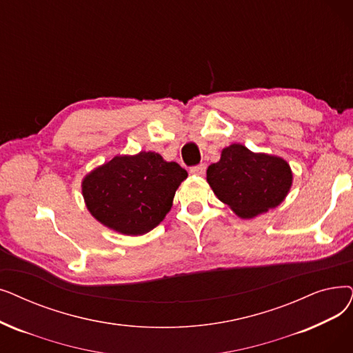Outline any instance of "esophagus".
<instances>
[{
	"instance_id": "34e87169",
	"label": "esophagus",
	"mask_w": 353,
	"mask_h": 353,
	"mask_svg": "<svg viewBox=\"0 0 353 353\" xmlns=\"http://www.w3.org/2000/svg\"><path fill=\"white\" fill-rule=\"evenodd\" d=\"M205 172H206V165L203 163L190 167V173L194 174V176H203Z\"/></svg>"
}]
</instances>
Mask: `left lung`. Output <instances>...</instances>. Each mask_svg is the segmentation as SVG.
<instances>
[{"instance_id":"1","label":"left lung","mask_w":353,"mask_h":353,"mask_svg":"<svg viewBox=\"0 0 353 353\" xmlns=\"http://www.w3.org/2000/svg\"><path fill=\"white\" fill-rule=\"evenodd\" d=\"M206 174L219 201L247 219L279 206L293 180L283 159L255 154L241 144L226 147L221 160L208 167Z\"/></svg>"}]
</instances>
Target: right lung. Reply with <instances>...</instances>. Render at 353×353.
<instances>
[{
    "instance_id": "right-lung-1",
    "label": "right lung",
    "mask_w": 353,
    "mask_h": 353,
    "mask_svg": "<svg viewBox=\"0 0 353 353\" xmlns=\"http://www.w3.org/2000/svg\"><path fill=\"white\" fill-rule=\"evenodd\" d=\"M188 172L157 152L118 156L88 174L82 183L86 206L94 216L125 235H143L170 210Z\"/></svg>"
}]
</instances>
